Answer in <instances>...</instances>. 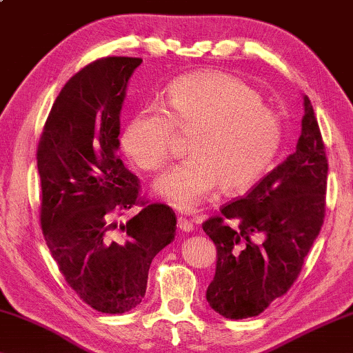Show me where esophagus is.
<instances>
[{
    "mask_svg": "<svg viewBox=\"0 0 353 353\" xmlns=\"http://www.w3.org/2000/svg\"><path fill=\"white\" fill-rule=\"evenodd\" d=\"M178 227H180V230H183V232H192L194 230L192 221H189L188 218H183V216L178 218Z\"/></svg>",
    "mask_w": 353,
    "mask_h": 353,
    "instance_id": "1",
    "label": "esophagus"
}]
</instances>
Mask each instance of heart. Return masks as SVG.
<instances>
[{
  "label": "heart",
  "instance_id": "obj_1",
  "mask_svg": "<svg viewBox=\"0 0 353 353\" xmlns=\"http://www.w3.org/2000/svg\"><path fill=\"white\" fill-rule=\"evenodd\" d=\"M178 132H191L192 156L154 181L153 191L173 207L192 211L221 184L225 194L246 191L278 154L281 118L236 75L200 70L167 86L165 101L135 110L121 131V148L143 170L172 158Z\"/></svg>",
  "mask_w": 353,
  "mask_h": 353
}]
</instances>
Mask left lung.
I'll use <instances>...</instances> for the list:
<instances>
[{
  "instance_id": "obj_1",
  "label": "left lung",
  "mask_w": 353,
  "mask_h": 353,
  "mask_svg": "<svg viewBox=\"0 0 353 353\" xmlns=\"http://www.w3.org/2000/svg\"><path fill=\"white\" fill-rule=\"evenodd\" d=\"M296 150L202 227L218 251L207 289L225 319L259 316L287 294L322 229L328 159L307 96Z\"/></svg>"
}]
</instances>
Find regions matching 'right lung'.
<instances>
[{
    "label": "right lung",
    "instance_id": "1",
    "mask_svg": "<svg viewBox=\"0 0 353 353\" xmlns=\"http://www.w3.org/2000/svg\"><path fill=\"white\" fill-rule=\"evenodd\" d=\"M142 58L96 59L59 91L37 145L41 227L59 271L75 294L104 314L140 305L156 254L173 241L176 216L140 199V181L124 167L120 112ZM134 204L126 225L117 215Z\"/></svg>",
    "mask_w": 353,
    "mask_h": 353
}]
</instances>
